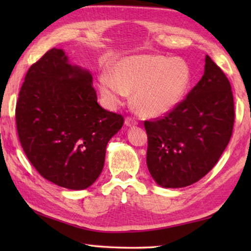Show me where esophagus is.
Returning a JSON list of instances; mask_svg holds the SVG:
<instances>
[{"label":"esophagus","instance_id":"esophagus-1","mask_svg":"<svg viewBox=\"0 0 251 251\" xmlns=\"http://www.w3.org/2000/svg\"><path fill=\"white\" fill-rule=\"evenodd\" d=\"M125 124H126V126L131 127V126H136V125H137L138 122L136 121L134 117H126V118H125Z\"/></svg>","mask_w":251,"mask_h":251}]
</instances>
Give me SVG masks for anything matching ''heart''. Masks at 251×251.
<instances>
[{"mask_svg":"<svg viewBox=\"0 0 251 251\" xmlns=\"http://www.w3.org/2000/svg\"><path fill=\"white\" fill-rule=\"evenodd\" d=\"M99 82L108 105H120L134 92L139 113L155 117L171 112L184 100L192 84V71L180 58L133 55L117 63L115 74L101 72Z\"/></svg>","mask_w":251,"mask_h":251,"instance_id":"b5f03b06","label":"heart"}]
</instances>
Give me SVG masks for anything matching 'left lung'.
I'll use <instances>...</instances> for the list:
<instances>
[{
    "label": "left lung",
    "instance_id": "8db88e82",
    "mask_svg": "<svg viewBox=\"0 0 251 251\" xmlns=\"http://www.w3.org/2000/svg\"><path fill=\"white\" fill-rule=\"evenodd\" d=\"M201 79L175 108L145 121L146 163L154 180L166 188L198 181L217 164L232 135L235 105L230 83L206 55Z\"/></svg>",
    "mask_w": 251,
    "mask_h": 251
}]
</instances>
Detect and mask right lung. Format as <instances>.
<instances>
[{
  "mask_svg": "<svg viewBox=\"0 0 251 251\" xmlns=\"http://www.w3.org/2000/svg\"><path fill=\"white\" fill-rule=\"evenodd\" d=\"M92 74L52 49L29 67L15 108L25 155L42 177L64 188L90 187L104 167L106 146L122 115L100 107Z\"/></svg>",
  "mask_w": 251,
  "mask_h": 251,
  "instance_id": "obj_1",
  "label": "right lung"
}]
</instances>
